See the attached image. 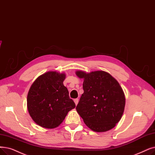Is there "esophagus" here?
Segmentation results:
<instances>
[{"mask_svg":"<svg viewBox=\"0 0 155 155\" xmlns=\"http://www.w3.org/2000/svg\"><path fill=\"white\" fill-rule=\"evenodd\" d=\"M74 102H75V105L77 106L78 104V99H74Z\"/></svg>","mask_w":155,"mask_h":155,"instance_id":"obj_1","label":"esophagus"}]
</instances>
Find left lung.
Segmentation results:
<instances>
[{
	"mask_svg": "<svg viewBox=\"0 0 155 155\" xmlns=\"http://www.w3.org/2000/svg\"><path fill=\"white\" fill-rule=\"evenodd\" d=\"M84 79V93L76 107L77 113L90 129L104 132L115 127L122 118L125 106L123 89L109 73L77 70Z\"/></svg>",
	"mask_w": 155,
	"mask_h": 155,
	"instance_id": "8db88e82",
	"label": "left lung"
}]
</instances>
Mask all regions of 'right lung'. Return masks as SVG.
<instances>
[{
  "label": "right lung",
  "mask_w": 155,
  "mask_h": 155,
  "mask_svg": "<svg viewBox=\"0 0 155 155\" xmlns=\"http://www.w3.org/2000/svg\"><path fill=\"white\" fill-rule=\"evenodd\" d=\"M65 78L64 73L49 71L38 77L31 84L27 96V108L38 125L54 129L75 107L63 84Z\"/></svg>",
  "instance_id": "add662e5"
}]
</instances>
